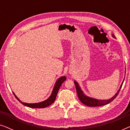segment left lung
Here are the masks:
<instances>
[{
    "instance_id": "obj_1",
    "label": "left lung",
    "mask_w": 130,
    "mask_h": 130,
    "mask_svg": "<svg viewBox=\"0 0 130 130\" xmlns=\"http://www.w3.org/2000/svg\"><path fill=\"white\" fill-rule=\"evenodd\" d=\"M112 37L113 38H115V37L113 35H112ZM123 82L124 81L122 82V84L121 85L120 88L119 89L118 91L117 92V93L115 94L112 98H111V99H106V100H98V99L91 98L88 97L85 95V94L83 93L82 90H81V89L79 86V85H78V83L76 82V81L74 82V84H75V86H76V91H77L78 98H79L80 101L83 104L86 105V106H102V105H105L108 104L109 103L112 102V101L113 99L117 96V95H118L119 92H120L121 89L122 84H123Z\"/></svg>"
}]
</instances>
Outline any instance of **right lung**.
Masks as SVG:
<instances>
[{
    "label": "right lung",
    "instance_id": "1",
    "mask_svg": "<svg viewBox=\"0 0 130 130\" xmlns=\"http://www.w3.org/2000/svg\"><path fill=\"white\" fill-rule=\"evenodd\" d=\"M66 80V77L65 76H63V77H61L59 78V79L57 80V81L56 82L54 88L53 89L52 93H51V95L50 96L49 98L47 99V100L43 101V102L40 103H36V104H27V103L22 102V101H21L18 98L17 96L15 95V94L13 92V95H15L16 98L18 99V101H19V102H20L21 104H23L25 106H28V107L32 108H44L47 107L48 106L50 105L51 104H52L54 102V101L56 100V96L57 95L58 91V90H59L60 86H61L62 83H63Z\"/></svg>",
    "mask_w": 130,
    "mask_h": 130
}]
</instances>
